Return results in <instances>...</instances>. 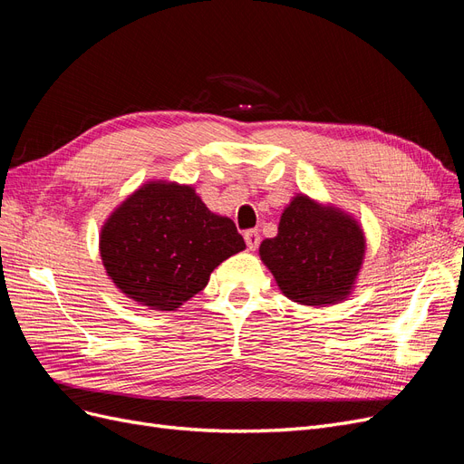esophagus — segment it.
Returning <instances> with one entry per match:
<instances>
[{"label": "esophagus", "mask_w": 464, "mask_h": 464, "mask_svg": "<svg viewBox=\"0 0 464 464\" xmlns=\"http://www.w3.org/2000/svg\"><path fill=\"white\" fill-rule=\"evenodd\" d=\"M245 240H246V246L250 250H256L257 245H259V233H257V229H248L245 233Z\"/></svg>", "instance_id": "esophagus-1"}]
</instances>
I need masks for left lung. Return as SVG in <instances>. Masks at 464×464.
<instances>
[{"label": "left lung", "mask_w": 464, "mask_h": 464, "mask_svg": "<svg viewBox=\"0 0 464 464\" xmlns=\"http://www.w3.org/2000/svg\"><path fill=\"white\" fill-rule=\"evenodd\" d=\"M364 254V231L353 216L301 193L282 212L276 237L259 245L280 292L311 307L347 299Z\"/></svg>", "instance_id": "1"}]
</instances>
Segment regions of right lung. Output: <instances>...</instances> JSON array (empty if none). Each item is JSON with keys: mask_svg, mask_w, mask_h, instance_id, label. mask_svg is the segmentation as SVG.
I'll list each match as a JSON object with an SVG mask.
<instances>
[{"mask_svg": "<svg viewBox=\"0 0 464 464\" xmlns=\"http://www.w3.org/2000/svg\"><path fill=\"white\" fill-rule=\"evenodd\" d=\"M245 248L229 218L210 212L191 186L176 182L138 188L100 231V257L113 285L155 311L184 305L221 261Z\"/></svg>", "mask_w": 464, "mask_h": 464, "instance_id": "obj_1", "label": "right lung"}]
</instances>
